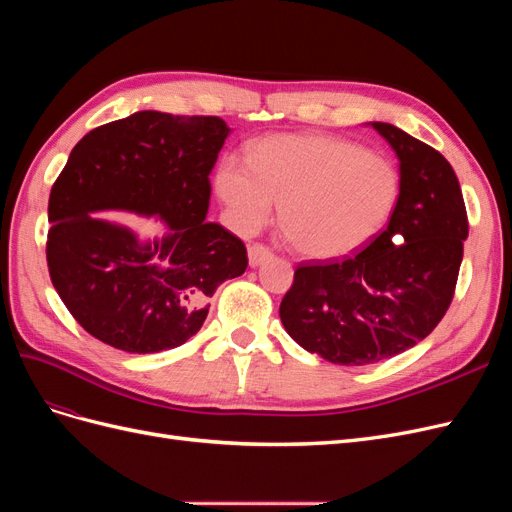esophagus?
Here are the masks:
<instances>
[{
    "instance_id": "esophagus-1",
    "label": "esophagus",
    "mask_w": 512,
    "mask_h": 512,
    "mask_svg": "<svg viewBox=\"0 0 512 512\" xmlns=\"http://www.w3.org/2000/svg\"><path fill=\"white\" fill-rule=\"evenodd\" d=\"M247 256H250V265H252V267H258V265H262V262H265V260H269V258L273 256V252L269 250L267 245L252 243L250 250H247Z\"/></svg>"
}]
</instances>
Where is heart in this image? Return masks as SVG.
<instances>
[{"mask_svg": "<svg viewBox=\"0 0 512 512\" xmlns=\"http://www.w3.org/2000/svg\"><path fill=\"white\" fill-rule=\"evenodd\" d=\"M247 165L222 160L215 192L243 232L280 226L299 254L329 260L361 250L389 222L399 196L391 160L327 134H277L247 147Z\"/></svg>", "mask_w": 512, "mask_h": 512, "instance_id": "b5f03b06", "label": "heart"}]
</instances>
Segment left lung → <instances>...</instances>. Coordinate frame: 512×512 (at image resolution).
<instances>
[{
  "label": "left lung",
  "instance_id": "left-lung-1",
  "mask_svg": "<svg viewBox=\"0 0 512 512\" xmlns=\"http://www.w3.org/2000/svg\"><path fill=\"white\" fill-rule=\"evenodd\" d=\"M371 128L399 158L389 226L344 260L301 262L280 305L294 342L337 365L391 359L436 329L468 239L466 203L442 153L391 123Z\"/></svg>",
  "mask_w": 512,
  "mask_h": 512
}]
</instances>
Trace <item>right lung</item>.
<instances>
[{"mask_svg":"<svg viewBox=\"0 0 512 512\" xmlns=\"http://www.w3.org/2000/svg\"><path fill=\"white\" fill-rule=\"evenodd\" d=\"M228 132L220 117L141 111L76 143L51 188L46 265L89 335L132 354L177 348L203 327L215 288L243 275V241L207 222ZM108 208L158 214L167 235L138 242L95 218Z\"/></svg>","mask_w":512,"mask_h":512,"instance_id":"right-lung-1","label":"right lung"}]
</instances>
